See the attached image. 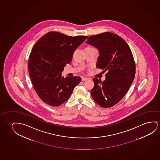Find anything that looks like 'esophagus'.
<instances>
[{"label":"esophagus","mask_w":160,"mask_h":160,"mask_svg":"<svg viewBox=\"0 0 160 160\" xmlns=\"http://www.w3.org/2000/svg\"><path fill=\"white\" fill-rule=\"evenodd\" d=\"M89 79L88 78H85V77H82V81H87Z\"/></svg>","instance_id":"esophagus-1"}]
</instances>
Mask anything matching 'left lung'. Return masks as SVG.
Listing matches in <instances>:
<instances>
[{"instance_id": "obj_1", "label": "left lung", "mask_w": 160, "mask_h": 160, "mask_svg": "<svg viewBox=\"0 0 160 160\" xmlns=\"http://www.w3.org/2000/svg\"><path fill=\"white\" fill-rule=\"evenodd\" d=\"M86 43L99 50L97 67L107 71L103 82L94 78L91 90L98 105L108 108L126 95L135 77V64L128 44L117 34L106 32L89 37Z\"/></svg>"}]
</instances>
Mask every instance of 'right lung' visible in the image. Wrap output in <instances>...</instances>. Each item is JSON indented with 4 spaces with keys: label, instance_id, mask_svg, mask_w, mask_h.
Returning a JSON list of instances; mask_svg holds the SVG:
<instances>
[{
    "label": "right lung",
    "instance_id": "add662e5",
    "mask_svg": "<svg viewBox=\"0 0 160 160\" xmlns=\"http://www.w3.org/2000/svg\"><path fill=\"white\" fill-rule=\"evenodd\" d=\"M87 38L50 32L32 48L28 60L30 78L37 94L50 106H59L67 101L81 81L79 77L64 78L61 72L72 61L75 50Z\"/></svg>",
    "mask_w": 160,
    "mask_h": 160
}]
</instances>
